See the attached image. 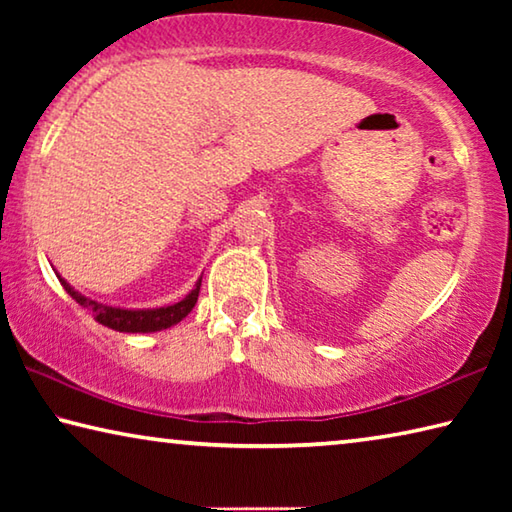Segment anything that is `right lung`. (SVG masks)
<instances>
[{"mask_svg":"<svg viewBox=\"0 0 512 512\" xmlns=\"http://www.w3.org/2000/svg\"><path fill=\"white\" fill-rule=\"evenodd\" d=\"M58 275V273H56ZM60 284H63L65 291L72 296L81 307L90 309L92 316L99 320L101 325H106L115 332H128V334H149V332H160V329H169L173 325H178L189 311L194 309L196 300H198V291H201V280L194 284V289L187 293L183 300L173 302V305L167 307H155V309H126V307H112V305H103L99 300H92L88 296H83L81 291H76L72 284H69L65 277L58 275Z\"/></svg>","mask_w":512,"mask_h":512,"instance_id":"obj_1","label":"right lung"}]
</instances>
